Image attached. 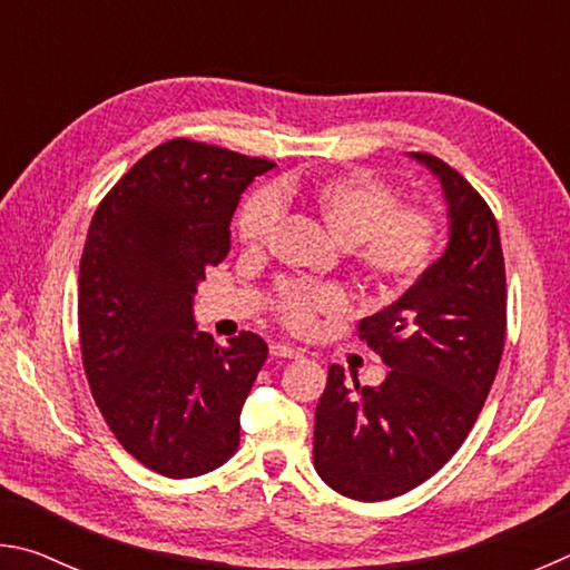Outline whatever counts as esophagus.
<instances>
[{
    "label": "esophagus",
    "instance_id": "1",
    "mask_svg": "<svg viewBox=\"0 0 570 570\" xmlns=\"http://www.w3.org/2000/svg\"><path fill=\"white\" fill-rule=\"evenodd\" d=\"M268 352H272V356H276V360H294V356L302 354L298 350H294L292 344H282V342L268 346Z\"/></svg>",
    "mask_w": 570,
    "mask_h": 570
}]
</instances>
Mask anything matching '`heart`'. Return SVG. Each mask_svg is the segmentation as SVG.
Instances as JSON below:
<instances>
[{
	"mask_svg": "<svg viewBox=\"0 0 570 570\" xmlns=\"http://www.w3.org/2000/svg\"><path fill=\"white\" fill-rule=\"evenodd\" d=\"M282 204H302L320 218L336 244L350 246L362 282L382 294L417 282L438 254V216L422 206H397V193L364 170L340 173L308 188L284 180L272 190H256L236 220L240 244H266ZM274 308L288 330L306 332L316 316L344 312V296L332 286L282 282L274 288Z\"/></svg>",
	"mask_w": 570,
	"mask_h": 570,
	"instance_id": "obj_1",
	"label": "heart"
}]
</instances>
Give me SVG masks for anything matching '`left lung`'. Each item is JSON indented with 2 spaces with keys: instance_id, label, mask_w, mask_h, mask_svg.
<instances>
[{
  "instance_id": "left-lung-1",
  "label": "left lung",
  "mask_w": 570,
  "mask_h": 570,
  "mask_svg": "<svg viewBox=\"0 0 570 570\" xmlns=\"http://www.w3.org/2000/svg\"><path fill=\"white\" fill-rule=\"evenodd\" d=\"M440 180L450 240L360 336L390 366L380 387H350L340 364L314 414V468L362 503L397 498L455 455L493 387L505 344V264L493 210L455 168L410 153Z\"/></svg>"
}]
</instances>
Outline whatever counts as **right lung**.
Instances as JSON below:
<instances>
[{"label": "right lung", "mask_w": 570, "mask_h": 570, "mask_svg": "<svg viewBox=\"0 0 570 570\" xmlns=\"http://www.w3.org/2000/svg\"><path fill=\"white\" fill-rule=\"evenodd\" d=\"M274 163L176 138L102 198L80 262V350L120 445L166 478H196L238 448L240 407L268 346L196 330L193 294L230 248L240 193Z\"/></svg>", "instance_id": "right-lung-1"}]
</instances>
